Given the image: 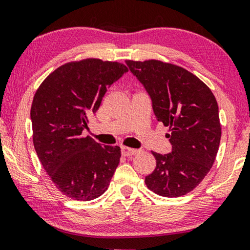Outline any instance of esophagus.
I'll list each match as a JSON object with an SVG mask.
<instances>
[{"label":"esophagus","instance_id":"34e87169","mask_svg":"<svg viewBox=\"0 0 250 250\" xmlns=\"http://www.w3.org/2000/svg\"><path fill=\"white\" fill-rule=\"evenodd\" d=\"M138 152H139V150L127 148V146H123V148H122V155L125 156V157L134 156V155H136V153H138Z\"/></svg>","mask_w":250,"mask_h":250}]
</instances>
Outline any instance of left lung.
Segmentation results:
<instances>
[{"label": "left lung", "mask_w": 250, "mask_h": 250, "mask_svg": "<svg viewBox=\"0 0 250 250\" xmlns=\"http://www.w3.org/2000/svg\"><path fill=\"white\" fill-rule=\"evenodd\" d=\"M152 102L157 121L169 127L172 152H152L156 168L145 182L163 197L192 191L209 172L221 141L218 105L213 92L196 75L159 60H126Z\"/></svg>", "instance_id": "8db88e82"}]
</instances>
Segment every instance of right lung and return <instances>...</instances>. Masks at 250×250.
I'll return each mask as SVG.
<instances>
[{
    "instance_id": "obj_1",
    "label": "right lung",
    "mask_w": 250,
    "mask_h": 250,
    "mask_svg": "<svg viewBox=\"0 0 250 250\" xmlns=\"http://www.w3.org/2000/svg\"><path fill=\"white\" fill-rule=\"evenodd\" d=\"M127 71L112 61H73L52 71L34 95V148L54 186L71 199L100 197L117 168L121 148L102 146L82 132L108 87Z\"/></svg>"
}]
</instances>
